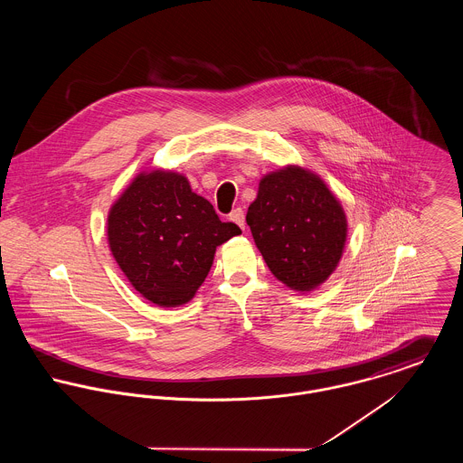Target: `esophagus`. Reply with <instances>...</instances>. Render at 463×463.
<instances>
[{
    "instance_id": "34e87169",
    "label": "esophagus",
    "mask_w": 463,
    "mask_h": 463,
    "mask_svg": "<svg viewBox=\"0 0 463 463\" xmlns=\"http://www.w3.org/2000/svg\"><path fill=\"white\" fill-rule=\"evenodd\" d=\"M230 221H233V222L239 224L242 230H246V215H244V210H242V208H235V210L230 213Z\"/></svg>"
}]
</instances>
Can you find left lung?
Here are the masks:
<instances>
[{"label":"left lung","mask_w":463,"mask_h":463,"mask_svg":"<svg viewBox=\"0 0 463 463\" xmlns=\"http://www.w3.org/2000/svg\"><path fill=\"white\" fill-rule=\"evenodd\" d=\"M246 221L270 272L294 290L321 285L342 257L345 213L323 180L301 167L267 175Z\"/></svg>","instance_id":"obj_1"}]
</instances>
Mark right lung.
Here are the masks:
<instances>
[{
  "mask_svg": "<svg viewBox=\"0 0 463 463\" xmlns=\"http://www.w3.org/2000/svg\"><path fill=\"white\" fill-rule=\"evenodd\" d=\"M171 171L138 175L109 213V244L133 287L158 307L191 301L215 248L239 235Z\"/></svg>",
  "mask_w": 463,
  "mask_h": 463,
  "instance_id": "obj_1",
  "label": "right lung"
}]
</instances>
